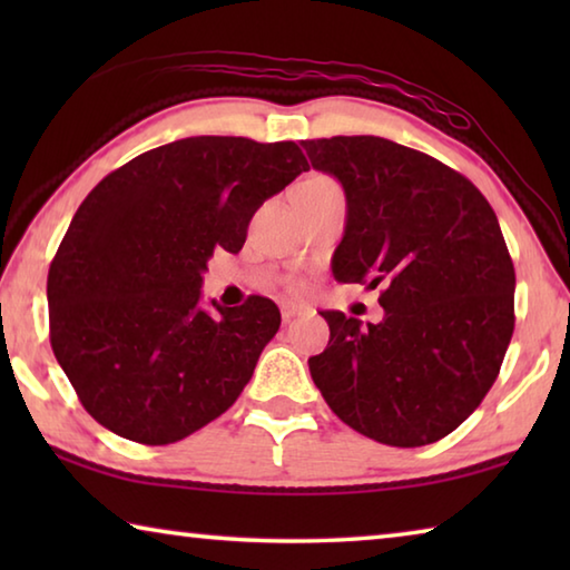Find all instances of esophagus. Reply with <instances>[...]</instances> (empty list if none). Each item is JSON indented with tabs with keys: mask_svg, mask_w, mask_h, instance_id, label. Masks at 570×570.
<instances>
[{
	"mask_svg": "<svg viewBox=\"0 0 570 570\" xmlns=\"http://www.w3.org/2000/svg\"><path fill=\"white\" fill-rule=\"evenodd\" d=\"M282 316H284V322H288V320H294V316H298L304 312V306L302 304H294V302H282Z\"/></svg>",
	"mask_w": 570,
	"mask_h": 570,
	"instance_id": "obj_1",
	"label": "esophagus"
}]
</instances>
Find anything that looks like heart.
Segmentation results:
<instances>
[{
	"label": "heart",
	"instance_id": "heart-1",
	"mask_svg": "<svg viewBox=\"0 0 570 570\" xmlns=\"http://www.w3.org/2000/svg\"><path fill=\"white\" fill-rule=\"evenodd\" d=\"M334 186L336 183L326 176H306L302 183H298L296 190H316V188H334Z\"/></svg>",
	"mask_w": 570,
	"mask_h": 570
}]
</instances>
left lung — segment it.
<instances>
[{
  "label": "left lung",
  "instance_id": "obj_1",
  "mask_svg": "<svg viewBox=\"0 0 570 570\" xmlns=\"http://www.w3.org/2000/svg\"><path fill=\"white\" fill-rule=\"evenodd\" d=\"M342 183V284H384V320L322 312L330 346L308 372L332 412L392 448L460 428L498 380L515 326V268L485 196L445 163L374 135L302 140Z\"/></svg>",
  "mask_w": 570,
  "mask_h": 570
}]
</instances>
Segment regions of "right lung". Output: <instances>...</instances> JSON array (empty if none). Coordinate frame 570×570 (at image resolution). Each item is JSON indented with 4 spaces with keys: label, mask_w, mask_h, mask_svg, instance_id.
I'll return each instance as SVG.
<instances>
[{
    "label": "right lung",
    "mask_w": 570,
    "mask_h": 570,
    "mask_svg": "<svg viewBox=\"0 0 570 570\" xmlns=\"http://www.w3.org/2000/svg\"><path fill=\"white\" fill-rule=\"evenodd\" d=\"M308 170L296 142L198 135L153 148L82 200L47 274L50 342L102 428L170 445L224 414L282 324L278 306H198L208 258Z\"/></svg>",
    "instance_id": "add662e5"
}]
</instances>
